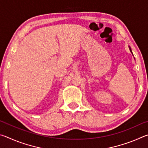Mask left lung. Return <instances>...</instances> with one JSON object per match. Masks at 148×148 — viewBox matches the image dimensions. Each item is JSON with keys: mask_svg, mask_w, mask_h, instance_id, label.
<instances>
[{"mask_svg": "<svg viewBox=\"0 0 148 148\" xmlns=\"http://www.w3.org/2000/svg\"><path fill=\"white\" fill-rule=\"evenodd\" d=\"M130 50H131V48H130Z\"/></svg>", "mask_w": 148, "mask_h": 148, "instance_id": "left-lung-1", "label": "left lung"}]
</instances>
